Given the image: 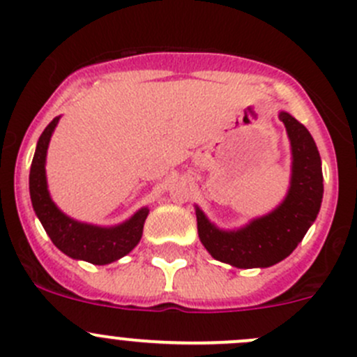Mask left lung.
<instances>
[{
	"label": "left lung",
	"instance_id": "1",
	"mask_svg": "<svg viewBox=\"0 0 357 357\" xmlns=\"http://www.w3.org/2000/svg\"><path fill=\"white\" fill-rule=\"evenodd\" d=\"M291 146V179L285 200L273 212L235 231L219 229L197 207L200 242L218 261L235 268H269L289 257L318 215L323 199L321 158L311 132L280 112Z\"/></svg>",
	"mask_w": 357,
	"mask_h": 357
}]
</instances>
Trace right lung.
I'll use <instances>...</instances> for the list:
<instances>
[{"instance_id": "add662e5", "label": "right lung", "mask_w": 357, "mask_h": 357, "mask_svg": "<svg viewBox=\"0 0 357 357\" xmlns=\"http://www.w3.org/2000/svg\"><path fill=\"white\" fill-rule=\"evenodd\" d=\"M59 119L60 117H55L46 126L43 135L39 136L38 146H36L31 174H29V192H31L32 207L52 242L63 254L72 259L88 261L91 264H110V262L124 257L138 245L143 235V225L149 215V208H139L131 219L119 226H112V228L86 225V222H79L63 214L50 197L45 171L50 138L59 124Z\"/></svg>"}]
</instances>
